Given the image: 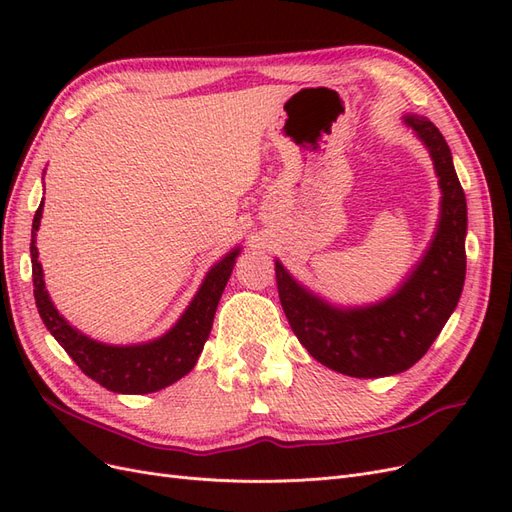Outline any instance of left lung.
Returning a JSON list of instances; mask_svg holds the SVG:
<instances>
[{
    "label": "left lung",
    "instance_id": "1",
    "mask_svg": "<svg viewBox=\"0 0 512 512\" xmlns=\"http://www.w3.org/2000/svg\"><path fill=\"white\" fill-rule=\"evenodd\" d=\"M404 126L429 151L440 188V215L423 256L384 299L339 305L301 284L275 258L280 301L290 327L318 363L352 378H384L410 369L455 312L466 280L468 207L453 153L433 123L416 113Z\"/></svg>",
    "mask_w": 512,
    "mask_h": 512
}]
</instances>
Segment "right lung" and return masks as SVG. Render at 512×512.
Listing matches in <instances>:
<instances>
[{
  "mask_svg": "<svg viewBox=\"0 0 512 512\" xmlns=\"http://www.w3.org/2000/svg\"><path fill=\"white\" fill-rule=\"evenodd\" d=\"M42 207L44 198L34 215L29 252H32L36 307L44 327L51 331L57 344L72 356V361L83 369L85 376L96 380L104 389L121 395L156 393L188 376L209 339L215 309H218L230 273L235 269L241 245L232 247L230 252L209 267L192 301L166 333L149 339V342L106 344L70 324L68 318H64V314L55 307L49 290H46L42 262H38L36 247Z\"/></svg>",
  "mask_w": 512,
  "mask_h": 512,
  "instance_id": "obj_1",
  "label": "right lung"
}]
</instances>
